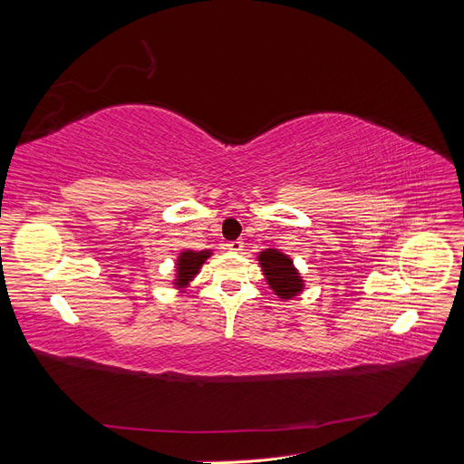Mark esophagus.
<instances>
[{
  "label": "esophagus",
  "instance_id": "esophagus-1",
  "mask_svg": "<svg viewBox=\"0 0 464 464\" xmlns=\"http://www.w3.org/2000/svg\"><path fill=\"white\" fill-rule=\"evenodd\" d=\"M227 247H228L230 251H236V254H237V251L244 249V242H242V240H234V242H228Z\"/></svg>",
  "mask_w": 464,
  "mask_h": 464
}]
</instances>
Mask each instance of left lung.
<instances>
[{"mask_svg":"<svg viewBox=\"0 0 464 464\" xmlns=\"http://www.w3.org/2000/svg\"><path fill=\"white\" fill-rule=\"evenodd\" d=\"M257 261L265 275L266 285L276 294L278 298L292 300L304 290V278L298 269L294 266V261L278 249H263L259 251Z\"/></svg>","mask_w":464,"mask_h":464,"instance_id":"left-lung-1","label":"left lung"}]
</instances>
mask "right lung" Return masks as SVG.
I'll return each instance as SVG.
<instances>
[{"label": "right lung", "mask_w": 464, "mask_h": 464, "mask_svg": "<svg viewBox=\"0 0 464 464\" xmlns=\"http://www.w3.org/2000/svg\"><path fill=\"white\" fill-rule=\"evenodd\" d=\"M213 256V251L205 249V251H193V249H184L176 259V278H174V286L184 292L191 280L198 276L199 269L203 266V263Z\"/></svg>", "instance_id": "add662e5"}]
</instances>
